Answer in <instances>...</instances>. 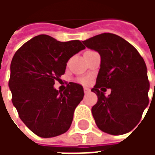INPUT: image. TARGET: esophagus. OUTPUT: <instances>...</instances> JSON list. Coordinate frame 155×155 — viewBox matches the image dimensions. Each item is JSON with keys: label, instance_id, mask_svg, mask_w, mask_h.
Returning a JSON list of instances; mask_svg holds the SVG:
<instances>
[{"label": "esophagus", "instance_id": "1", "mask_svg": "<svg viewBox=\"0 0 155 155\" xmlns=\"http://www.w3.org/2000/svg\"><path fill=\"white\" fill-rule=\"evenodd\" d=\"M91 91V90L89 89V88H86V87H84V92L85 93V94H87V93H89Z\"/></svg>", "mask_w": 155, "mask_h": 155}]
</instances>
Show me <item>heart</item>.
<instances>
[{
  "mask_svg": "<svg viewBox=\"0 0 155 155\" xmlns=\"http://www.w3.org/2000/svg\"><path fill=\"white\" fill-rule=\"evenodd\" d=\"M80 82L82 83V84H87L88 82H89V79L86 77L81 78V79H80Z\"/></svg>",
  "mask_w": 155,
  "mask_h": 155,
  "instance_id": "1",
  "label": "heart"
}]
</instances>
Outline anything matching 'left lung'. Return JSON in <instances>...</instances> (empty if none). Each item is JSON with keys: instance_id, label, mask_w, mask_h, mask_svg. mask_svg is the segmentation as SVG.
<instances>
[{"instance_id": "1", "label": "left lung", "mask_w": 155, "mask_h": 155, "mask_svg": "<svg viewBox=\"0 0 155 155\" xmlns=\"http://www.w3.org/2000/svg\"><path fill=\"white\" fill-rule=\"evenodd\" d=\"M82 42L101 58L96 84L91 89L98 97L91 109L96 125L113 135L130 132L149 104L145 62L132 45L114 34L103 33ZM106 88L111 90L108 97Z\"/></svg>"}]
</instances>
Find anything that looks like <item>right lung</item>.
I'll use <instances>...</instances> for the list:
<instances>
[{
	"label": "right lung",
	"mask_w": 155,
	"mask_h": 155,
	"mask_svg": "<svg viewBox=\"0 0 155 155\" xmlns=\"http://www.w3.org/2000/svg\"><path fill=\"white\" fill-rule=\"evenodd\" d=\"M84 48L78 40L61 42L39 35L14 54L9 81L12 103L21 120L36 135L51 138L70 129L84 90L71 82L64 91H57L54 81L64 74L70 58Z\"/></svg>",
	"instance_id": "1"
}]
</instances>
